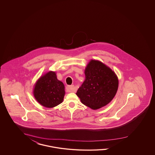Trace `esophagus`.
<instances>
[{
	"label": "esophagus",
	"mask_w": 155,
	"mask_h": 155,
	"mask_svg": "<svg viewBox=\"0 0 155 155\" xmlns=\"http://www.w3.org/2000/svg\"><path fill=\"white\" fill-rule=\"evenodd\" d=\"M66 89L69 92H74L75 91V87L74 85L71 86H67L66 87Z\"/></svg>",
	"instance_id": "obj_1"
}]
</instances>
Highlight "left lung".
<instances>
[{"mask_svg": "<svg viewBox=\"0 0 155 155\" xmlns=\"http://www.w3.org/2000/svg\"><path fill=\"white\" fill-rule=\"evenodd\" d=\"M84 74L85 80L76 93L81 102L93 110L110 103L118 88L115 72L101 61L91 60L85 68Z\"/></svg>", "mask_w": 155, "mask_h": 155, "instance_id": "8db88e82", "label": "left lung"}]
</instances>
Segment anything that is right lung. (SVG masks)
<instances>
[{"label":"right lung","mask_w":155,"mask_h":155,"mask_svg":"<svg viewBox=\"0 0 155 155\" xmlns=\"http://www.w3.org/2000/svg\"><path fill=\"white\" fill-rule=\"evenodd\" d=\"M65 94L64 84L57 80L56 73L52 71L41 77L33 89L36 101L47 108L54 107L62 103Z\"/></svg>","instance_id":"obj_1"}]
</instances>
